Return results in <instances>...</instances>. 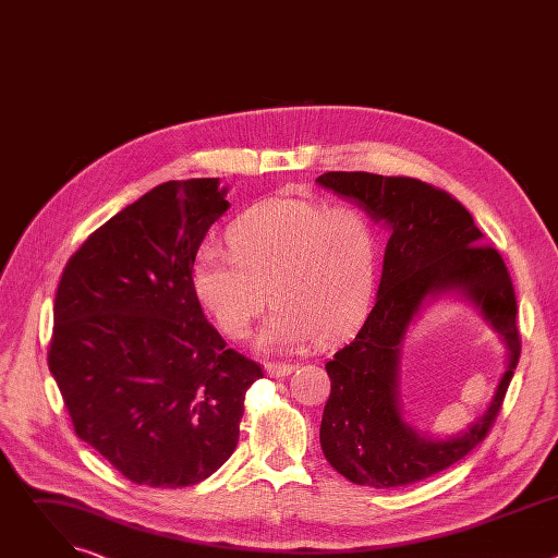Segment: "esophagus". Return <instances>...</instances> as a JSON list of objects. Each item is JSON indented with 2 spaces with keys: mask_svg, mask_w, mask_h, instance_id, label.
<instances>
[{
  "mask_svg": "<svg viewBox=\"0 0 558 558\" xmlns=\"http://www.w3.org/2000/svg\"><path fill=\"white\" fill-rule=\"evenodd\" d=\"M265 371H267V375H271V377H284V375H291V373L295 371V366H293V364H282V362H269V364L265 366Z\"/></svg>",
  "mask_w": 558,
  "mask_h": 558,
  "instance_id": "esophagus-1",
  "label": "esophagus"
}]
</instances>
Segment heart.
<instances>
[{"mask_svg": "<svg viewBox=\"0 0 558 558\" xmlns=\"http://www.w3.org/2000/svg\"><path fill=\"white\" fill-rule=\"evenodd\" d=\"M229 250L203 245L192 289L229 338H245L269 298L258 336L267 351H295L351 331L364 315L377 274V235L364 211L298 198H271L227 229Z\"/></svg>", "mask_w": 558, "mask_h": 558, "instance_id": "heart-1", "label": "heart"}]
</instances>
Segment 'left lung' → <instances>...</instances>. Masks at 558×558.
Listing matches in <instances>:
<instances>
[{"instance_id":"1","label":"left lung","mask_w":558,"mask_h":558,"mask_svg":"<svg viewBox=\"0 0 558 558\" xmlns=\"http://www.w3.org/2000/svg\"><path fill=\"white\" fill-rule=\"evenodd\" d=\"M315 183L388 229L375 304L357 336L327 362L331 395L320 424L323 452L357 486L417 484L463 459L488 435L504 404L521 355L510 274L499 252L482 245L484 233L470 211L428 183L368 172H327ZM441 296L476 307L507 347V373L492 404L450 438L413 427L399 392L405 336L421 311Z\"/></svg>"}]
</instances>
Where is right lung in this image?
Returning a JSON list of instances; mask_svg holds the SVG:
<instances>
[{
    "mask_svg": "<svg viewBox=\"0 0 558 558\" xmlns=\"http://www.w3.org/2000/svg\"><path fill=\"white\" fill-rule=\"evenodd\" d=\"M227 190L218 179L154 187L88 235L57 287L48 366L74 433L138 486L214 474L263 377L227 349L192 289Z\"/></svg>",
    "mask_w": 558,
    "mask_h": 558,
    "instance_id": "right-lung-1",
    "label": "right lung"
}]
</instances>
